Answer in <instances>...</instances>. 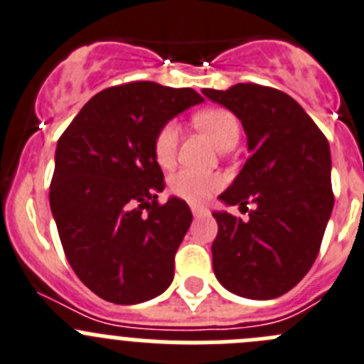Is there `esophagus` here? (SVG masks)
Listing matches in <instances>:
<instances>
[{
	"label": "esophagus",
	"mask_w": 364,
	"mask_h": 364,
	"mask_svg": "<svg viewBox=\"0 0 364 364\" xmlns=\"http://www.w3.org/2000/svg\"><path fill=\"white\" fill-rule=\"evenodd\" d=\"M192 213L193 217H203L208 213V210H206L205 206H192Z\"/></svg>",
	"instance_id": "esophagus-1"
}]
</instances>
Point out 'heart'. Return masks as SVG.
Segmentation results:
<instances>
[{"label":"heart","mask_w":364,"mask_h":364,"mask_svg":"<svg viewBox=\"0 0 364 364\" xmlns=\"http://www.w3.org/2000/svg\"><path fill=\"white\" fill-rule=\"evenodd\" d=\"M196 124L199 129L210 136V140L223 149L224 145L232 140H239L240 125L235 114L223 107H213V109L201 111L196 114ZM179 141V125L174 120L166 122L156 134L154 140V156L156 161L161 166H171L176 159ZM223 179L219 174L205 171H196V168H181L171 178V190L174 196L185 199V201L205 203L212 198L213 193L220 188Z\"/></svg>","instance_id":"heart-1"}]
</instances>
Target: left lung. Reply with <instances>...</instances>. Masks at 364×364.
Wrapping results in <instances>:
<instances>
[{"label": "left lung", "instance_id": "8db88e82", "mask_svg": "<svg viewBox=\"0 0 364 364\" xmlns=\"http://www.w3.org/2000/svg\"><path fill=\"white\" fill-rule=\"evenodd\" d=\"M240 122L250 158L219 196L253 205L250 219L213 212V273L237 296L271 300L291 291L314 264L334 206L331 149L323 132L284 91L260 84L203 90Z\"/></svg>", "mask_w": 364, "mask_h": 364}]
</instances>
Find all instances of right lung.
Wrapping results in <instances>:
<instances>
[{
	"instance_id": "obj_1",
	"label": "right lung",
	"mask_w": 364,
	"mask_h": 364,
	"mask_svg": "<svg viewBox=\"0 0 364 364\" xmlns=\"http://www.w3.org/2000/svg\"><path fill=\"white\" fill-rule=\"evenodd\" d=\"M201 102L192 87L149 80L107 87L59 138L50 208L71 269L102 300L141 304L172 284L192 212L178 198L158 203L165 181L154 140Z\"/></svg>"
}]
</instances>
